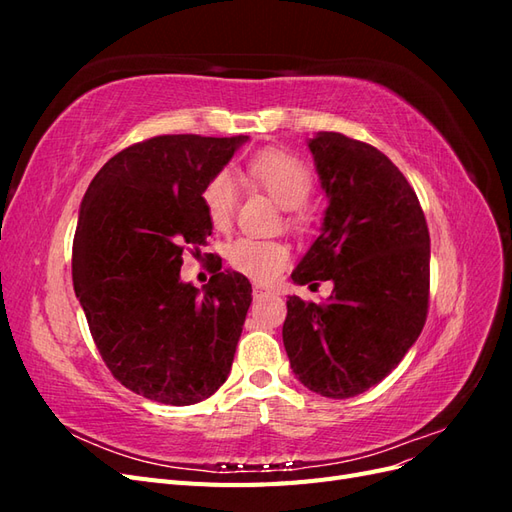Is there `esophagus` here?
<instances>
[{"label": "esophagus", "mask_w": 512, "mask_h": 512, "mask_svg": "<svg viewBox=\"0 0 512 512\" xmlns=\"http://www.w3.org/2000/svg\"><path fill=\"white\" fill-rule=\"evenodd\" d=\"M252 294H254V299L258 301V299H262V297H269V294H273V290H271V288H267V286H260V284H256V286L252 288Z\"/></svg>", "instance_id": "34e87169"}]
</instances>
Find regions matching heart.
<instances>
[{"instance_id":"heart-1","label":"heart","mask_w":512,"mask_h":512,"mask_svg":"<svg viewBox=\"0 0 512 512\" xmlns=\"http://www.w3.org/2000/svg\"><path fill=\"white\" fill-rule=\"evenodd\" d=\"M247 175L265 190L275 203L284 209H299L312 192V175L309 168L280 149H265L247 162ZM203 205L213 228L226 230L235 218L237 207V179L230 170L215 173L203 190ZM230 265L250 280L267 284L280 275L288 260L290 250L282 241L241 237L228 250Z\"/></svg>"}]
</instances>
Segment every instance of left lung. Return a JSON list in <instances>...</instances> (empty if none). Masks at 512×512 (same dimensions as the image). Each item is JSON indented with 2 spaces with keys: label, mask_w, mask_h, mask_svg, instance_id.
<instances>
[{
  "label": "left lung",
  "mask_w": 512,
  "mask_h": 512,
  "mask_svg": "<svg viewBox=\"0 0 512 512\" xmlns=\"http://www.w3.org/2000/svg\"><path fill=\"white\" fill-rule=\"evenodd\" d=\"M329 198L294 284L333 282L327 303L288 297L282 329L294 376L331 399L384 380L421 335L429 307V230L421 203L382 151L339 132L307 143Z\"/></svg>",
  "instance_id": "left-lung-1"
}]
</instances>
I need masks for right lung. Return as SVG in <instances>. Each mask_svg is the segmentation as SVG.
Returning <instances> with one entry per match:
<instances>
[{"mask_svg":"<svg viewBox=\"0 0 512 512\" xmlns=\"http://www.w3.org/2000/svg\"><path fill=\"white\" fill-rule=\"evenodd\" d=\"M247 136L166 134L108 160L89 183L72 282L111 374L151 401L192 406L226 382L252 303L237 271L181 282L183 250L207 243V181Z\"/></svg>","mask_w":512,"mask_h":512,"instance_id":"add662e5","label":"right lung"}]
</instances>
